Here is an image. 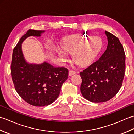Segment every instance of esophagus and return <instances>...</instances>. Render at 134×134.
I'll use <instances>...</instances> for the list:
<instances>
[{
  "mask_svg": "<svg viewBox=\"0 0 134 134\" xmlns=\"http://www.w3.org/2000/svg\"><path fill=\"white\" fill-rule=\"evenodd\" d=\"M75 74H76V72L74 71L69 70V76H72L73 75H74Z\"/></svg>",
  "mask_w": 134,
  "mask_h": 134,
  "instance_id": "esophagus-1",
  "label": "esophagus"
}]
</instances>
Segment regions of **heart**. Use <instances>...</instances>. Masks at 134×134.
Wrapping results in <instances>:
<instances>
[{
  "mask_svg": "<svg viewBox=\"0 0 134 134\" xmlns=\"http://www.w3.org/2000/svg\"><path fill=\"white\" fill-rule=\"evenodd\" d=\"M102 47L101 39L97 36L79 34L70 36L65 38L63 48L66 52L72 53L74 60L81 65L90 64L98 55ZM59 56L63 60L68 57L62 51H59Z\"/></svg>",
  "mask_w": 134,
  "mask_h": 134,
  "instance_id": "b5f03b06",
  "label": "heart"
}]
</instances>
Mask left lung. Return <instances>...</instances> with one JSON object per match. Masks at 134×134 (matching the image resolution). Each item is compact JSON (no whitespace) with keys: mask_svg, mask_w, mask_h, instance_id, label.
<instances>
[{"mask_svg":"<svg viewBox=\"0 0 134 134\" xmlns=\"http://www.w3.org/2000/svg\"><path fill=\"white\" fill-rule=\"evenodd\" d=\"M108 46L98 60L80 72L81 92L83 97L93 102H103L112 98L123 83L126 56L118 37L105 31Z\"/></svg>","mask_w":134,"mask_h":134,"instance_id":"8db88e82","label":"left lung"}]
</instances>
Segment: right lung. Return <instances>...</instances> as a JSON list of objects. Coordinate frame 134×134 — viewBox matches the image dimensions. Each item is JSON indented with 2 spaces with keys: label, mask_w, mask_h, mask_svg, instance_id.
<instances>
[{
  "label": "right lung",
  "mask_w": 134,
  "mask_h": 134,
  "mask_svg": "<svg viewBox=\"0 0 134 134\" xmlns=\"http://www.w3.org/2000/svg\"><path fill=\"white\" fill-rule=\"evenodd\" d=\"M44 33L45 30H28L14 48L11 64V76L16 92L28 104L36 107L53 103L69 75L66 68L53 67L46 61L40 64L30 63L25 59L22 42L29 37H40Z\"/></svg>",
  "instance_id": "obj_1"
}]
</instances>
